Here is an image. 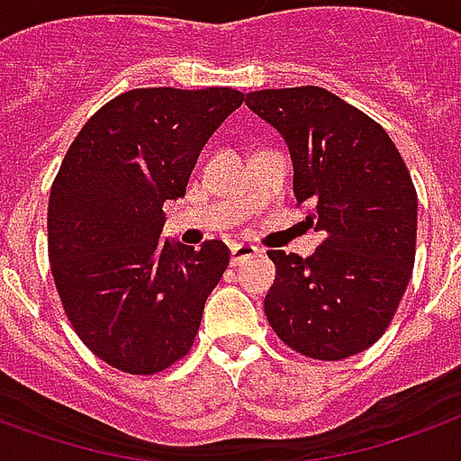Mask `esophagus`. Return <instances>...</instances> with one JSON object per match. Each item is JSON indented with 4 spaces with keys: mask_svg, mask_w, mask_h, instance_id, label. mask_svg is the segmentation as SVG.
Masks as SVG:
<instances>
[{
    "mask_svg": "<svg viewBox=\"0 0 461 461\" xmlns=\"http://www.w3.org/2000/svg\"><path fill=\"white\" fill-rule=\"evenodd\" d=\"M231 266H240L241 261H247V258L251 257H257L258 254V249L257 247H251V244H231Z\"/></svg>",
    "mask_w": 461,
    "mask_h": 461,
    "instance_id": "1",
    "label": "esophagus"
}]
</instances>
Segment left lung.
<instances>
[{"label": "left lung", "instance_id": "8db88e82", "mask_svg": "<svg viewBox=\"0 0 461 461\" xmlns=\"http://www.w3.org/2000/svg\"><path fill=\"white\" fill-rule=\"evenodd\" d=\"M247 107L285 139L293 193L322 231L312 257L268 251L276 281L268 325L295 352L339 361L386 332L415 264L418 195L401 153L376 124L330 90L249 92Z\"/></svg>", "mask_w": 461, "mask_h": 461}]
</instances>
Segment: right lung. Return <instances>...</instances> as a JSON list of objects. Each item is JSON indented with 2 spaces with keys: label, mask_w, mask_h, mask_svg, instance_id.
I'll return each instance as SVG.
<instances>
[{
  "label": "right lung",
  "mask_w": 461,
  "mask_h": 461,
  "mask_svg": "<svg viewBox=\"0 0 461 461\" xmlns=\"http://www.w3.org/2000/svg\"><path fill=\"white\" fill-rule=\"evenodd\" d=\"M244 102L231 87H141L75 136L49 200V258L70 325L95 357L149 376L183 359L230 249L163 241L207 139Z\"/></svg>",
  "instance_id": "1"
}]
</instances>
